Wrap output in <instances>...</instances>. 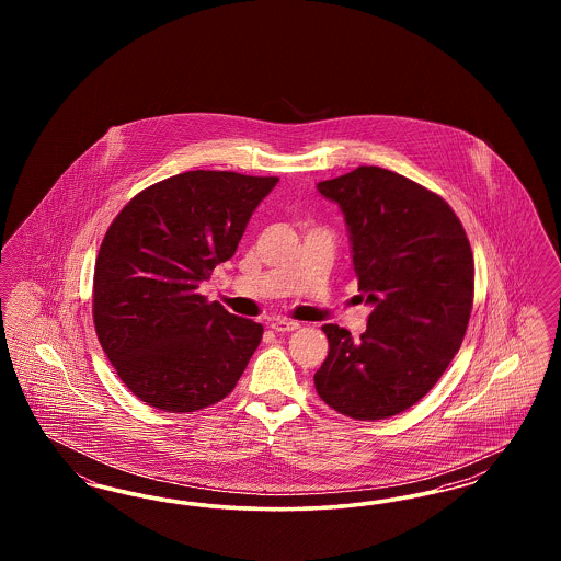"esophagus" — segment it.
<instances>
[{
  "mask_svg": "<svg viewBox=\"0 0 561 561\" xmlns=\"http://www.w3.org/2000/svg\"><path fill=\"white\" fill-rule=\"evenodd\" d=\"M298 328H300L298 321L286 320V318H275V320H271V330H273V332H294V330H298Z\"/></svg>",
  "mask_w": 561,
  "mask_h": 561,
  "instance_id": "34e87169",
  "label": "esophagus"
}]
</instances>
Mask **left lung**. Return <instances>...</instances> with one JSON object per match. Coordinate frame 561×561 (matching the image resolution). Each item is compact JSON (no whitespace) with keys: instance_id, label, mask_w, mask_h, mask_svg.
<instances>
[{"instance_id":"obj_1","label":"left lung","mask_w":561,"mask_h":561,"mask_svg":"<svg viewBox=\"0 0 561 561\" xmlns=\"http://www.w3.org/2000/svg\"><path fill=\"white\" fill-rule=\"evenodd\" d=\"M318 188L345 214L357 288L374 309L357 341L321 328L330 351L316 389L355 421L389 419L423 400L460 348L473 252L448 202L398 172L359 165Z\"/></svg>"}]
</instances>
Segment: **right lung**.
Wrapping results in <instances>:
<instances>
[{"label":"right lung","instance_id":"right-lung-1","mask_svg":"<svg viewBox=\"0 0 561 561\" xmlns=\"http://www.w3.org/2000/svg\"><path fill=\"white\" fill-rule=\"evenodd\" d=\"M277 176L191 170L138 195L101 243L92 318L122 382L163 412H195L238 385L263 325L197 293L229 261Z\"/></svg>","mask_w":561,"mask_h":561}]
</instances>
